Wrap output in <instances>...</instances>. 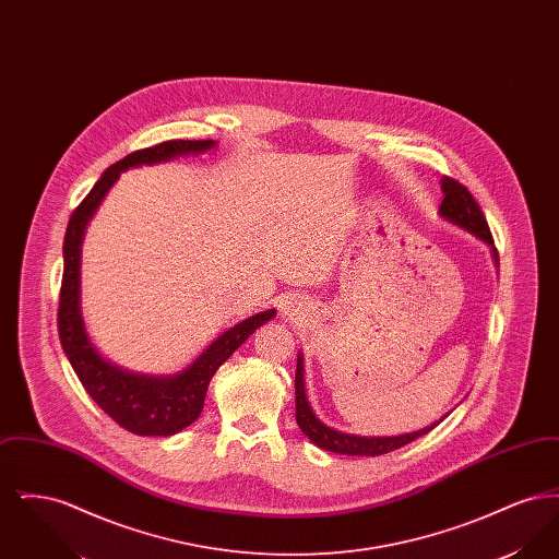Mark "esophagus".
I'll list each match as a JSON object with an SVG mask.
<instances>
[{"label":"esophagus","instance_id":"34e87169","mask_svg":"<svg viewBox=\"0 0 559 559\" xmlns=\"http://www.w3.org/2000/svg\"><path fill=\"white\" fill-rule=\"evenodd\" d=\"M301 312V308H299V301H287V306H285V317H297Z\"/></svg>","mask_w":559,"mask_h":559}]
</instances>
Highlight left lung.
Here are the masks:
<instances>
[{
	"label": "left lung",
	"mask_w": 559,
	"mask_h": 559,
	"mask_svg": "<svg viewBox=\"0 0 559 559\" xmlns=\"http://www.w3.org/2000/svg\"><path fill=\"white\" fill-rule=\"evenodd\" d=\"M442 205H440V217L451 222L452 226H459L461 230H467L469 235H474L476 239L486 242L490 247L492 253V262L499 267V253L495 247V240L490 235L488 222L484 217V213L479 210L476 199L472 197V192L463 185H459L452 178H442ZM449 417V413L444 415ZM438 419L433 424H429L421 429L415 431H406L399 436H356V433H346L340 429L324 426L317 417V413L312 411L308 396H306V381H304V354H297V371H295V421L299 429L319 447L322 451L337 452V454H349V456H379L385 452L396 451L406 444H411L413 440L426 436L427 431H431L433 427L440 426Z\"/></svg>",
	"instance_id": "obj_1"
}]
</instances>
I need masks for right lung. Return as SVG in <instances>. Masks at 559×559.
Returning a JSON list of instances; mask_svg holds the SVG:
<instances>
[{"instance_id": "1", "label": "right lung", "mask_w": 559, "mask_h": 559, "mask_svg": "<svg viewBox=\"0 0 559 559\" xmlns=\"http://www.w3.org/2000/svg\"><path fill=\"white\" fill-rule=\"evenodd\" d=\"M217 146L215 140H169L117 160L73 212L64 235V272L58 304V335L62 349L78 372L85 392L112 421L135 436H174L194 424L203 411L205 394L215 371L239 349L249 335L276 317L270 308L217 335L188 367L171 374L133 372L110 362L92 344L81 314V242L94 213L119 176L133 167L203 155Z\"/></svg>"}]
</instances>
